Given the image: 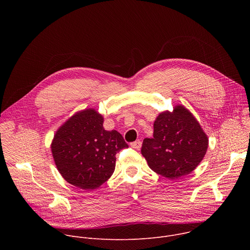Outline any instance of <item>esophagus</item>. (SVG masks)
Segmentation results:
<instances>
[{"label": "esophagus", "mask_w": 250, "mask_h": 250, "mask_svg": "<svg viewBox=\"0 0 250 250\" xmlns=\"http://www.w3.org/2000/svg\"><path fill=\"white\" fill-rule=\"evenodd\" d=\"M130 146L134 149H139L141 147V141L140 140H137V141H134V142H131L130 144Z\"/></svg>", "instance_id": "34e87169"}]
</instances>
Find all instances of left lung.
I'll use <instances>...</instances> for the list:
<instances>
[{
	"label": "left lung",
	"mask_w": 250,
	"mask_h": 250,
	"mask_svg": "<svg viewBox=\"0 0 250 250\" xmlns=\"http://www.w3.org/2000/svg\"><path fill=\"white\" fill-rule=\"evenodd\" d=\"M152 138H145L141 154L157 174L178 179L190 174L203 160L208 139L194 116L183 105L161 113Z\"/></svg>",
	"instance_id": "left-lung-1"
}]
</instances>
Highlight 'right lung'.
Wrapping results in <instances>:
<instances>
[{
    "instance_id": "1",
    "label": "right lung",
    "mask_w": 250,
    "mask_h": 250,
    "mask_svg": "<svg viewBox=\"0 0 250 250\" xmlns=\"http://www.w3.org/2000/svg\"><path fill=\"white\" fill-rule=\"evenodd\" d=\"M95 110L71 117L56 131L51 151L64 179L78 188L94 190L113 175L116 154L128 146L117 130L108 131Z\"/></svg>"
}]
</instances>
